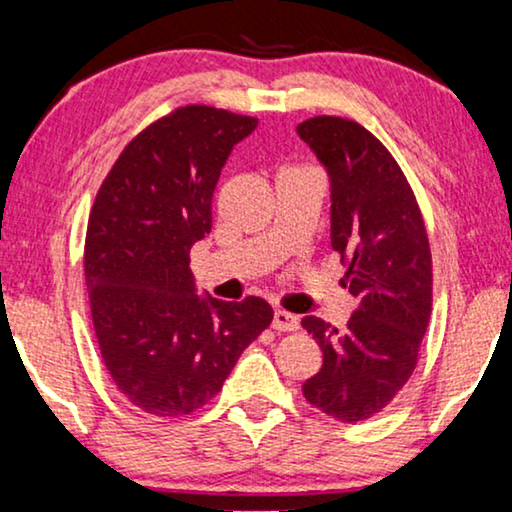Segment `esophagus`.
I'll list each match as a JSON object with an SVG mask.
<instances>
[{
  "label": "esophagus",
  "instance_id": "esophagus-1",
  "mask_svg": "<svg viewBox=\"0 0 512 512\" xmlns=\"http://www.w3.org/2000/svg\"><path fill=\"white\" fill-rule=\"evenodd\" d=\"M273 329L276 331H294L299 327V320H297V315H292V313H287V311H278L273 313Z\"/></svg>",
  "mask_w": 512,
  "mask_h": 512
}]
</instances>
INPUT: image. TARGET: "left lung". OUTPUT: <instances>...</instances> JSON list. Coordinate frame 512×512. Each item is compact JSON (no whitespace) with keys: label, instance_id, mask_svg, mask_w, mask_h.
<instances>
[{"label":"left lung","instance_id":"left-lung-1","mask_svg":"<svg viewBox=\"0 0 512 512\" xmlns=\"http://www.w3.org/2000/svg\"><path fill=\"white\" fill-rule=\"evenodd\" d=\"M297 134L329 176L331 248L348 262L343 283L357 297L345 329L301 320L325 355L304 397L352 424L380 413L415 369L431 315L429 239L406 176L369 129L318 115Z\"/></svg>","mask_w":512,"mask_h":512}]
</instances>
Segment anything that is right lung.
<instances>
[{
  "mask_svg": "<svg viewBox=\"0 0 512 512\" xmlns=\"http://www.w3.org/2000/svg\"><path fill=\"white\" fill-rule=\"evenodd\" d=\"M255 127L185 106L143 129L97 192L85 236L92 322L113 383L143 413L181 417L211 401L273 320L259 297H199L190 271L220 171Z\"/></svg>",
  "mask_w": 512,
  "mask_h": 512,
  "instance_id": "obj_1",
  "label": "right lung"
}]
</instances>
